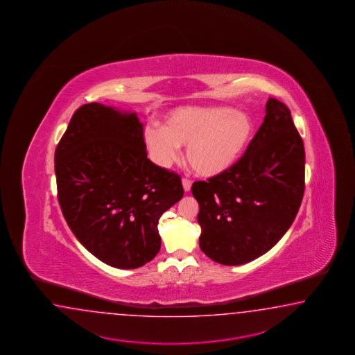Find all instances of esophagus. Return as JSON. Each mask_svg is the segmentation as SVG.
<instances>
[{
    "instance_id": "obj_1",
    "label": "esophagus",
    "mask_w": 355,
    "mask_h": 355,
    "mask_svg": "<svg viewBox=\"0 0 355 355\" xmlns=\"http://www.w3.org/2000/svg\"><path fill=\"white\" fill-rule=\"evenodd\" d=\"M182 186H183V189L186 192H189V189H191V186H192V182L187 180V178H182Z\"/></svg>"
}]
</instances>
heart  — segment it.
<instances>
[{"instance_id": "b5f03b06", "label": "heart", "mask_w": 355, "mask_h": 355, "mask_svg": "<svg viewBox=\"0 0 355 355\" xmlns=\"http://www.w3.org/2000/svg\"><path fill=\"white\" fill-rule=\"evenodd\" d=\"M254 125L248 114L228 107H183L173 110L162 127H149L144 139L151 157L171 166L181 146L186 160L200 177L225 173L243 155L252 140Z\"/></svg>"}]
</instances>
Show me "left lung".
Listing matches in <instances>:
<instances>
[{
    "label": "left lung",
    "instance_id": "obj_1",
    "mask_svg": "<svg viewBox=\"0 0 355 355\" xmlns=\"http://www.w3.org/2000/svg\"><path fill=\"white\" fill-rule=\"evenodd\" d=\"M304 145L291 110L274 98L243 157L225 173L192 184L200 248L228 266L270 251L291 228L304 193Z\"/></svg>",
    "mask_w": 355,
    "mask_h": 355
}]
</instances>
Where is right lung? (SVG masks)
Instances as JSON below:
<instances>
[{"mask_svg": "<svg viewBox=\"0 0 355 355\" xmlns=\"http://www.w3.org/2000/svg\"><path fill=\"white\" fill-rule=\"evenodd\" d=\"M57 196L72 233L98 260L136 268L160 250V216L183 196L181 177L148 159L136 113L81 105L55 153Z\"/></svg>", "mask_w": 355, "mask_h": 355, "instance_id": "add662e5", "label": "right lung"}]
</instances>
